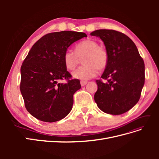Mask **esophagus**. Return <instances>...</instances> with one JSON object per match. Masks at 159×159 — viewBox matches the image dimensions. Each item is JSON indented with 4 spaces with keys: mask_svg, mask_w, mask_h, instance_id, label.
Returning <instances> with one entry per match:
<instances>
[{
    "mask_svg": "<svg viewBox=\"0 0 159 159\" xmlns=\"http://www.w3.org/2000/svg\"><path fill=\"white\" fill-rule=\"evenodd\" d=\"M87 81H80V84H81V86H84V85H85L86 84H87Z\"/></svg>",
    "mask_w": 159,
    "mask_h": 159,
    "instance_id": "1",
    "label": "esophagus"
}]
</instances>
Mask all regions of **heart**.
Wrapping results in <instances>:
<instances>
[{
	"instance_id": "obj_1",
	"label": "heart",
	"mask_w": 159,
	"mask_h": 159,
	"mask_svg": "<svg viewBox=\"0 0 159 159\" xmlns=\"http://www.w3.org/2000/svg\"><path fill=\"white\" fill-rule=\"evenodd\" d=\"M82 58L84 65L74 71L72 75L76 79L88 80L97 75L98 68L103 70L106 68L109 55L104 48L91 39L80 42L75 46V51L68 49L64 53V64L70 70H74Z\"/></svg>"
}]
</instances>
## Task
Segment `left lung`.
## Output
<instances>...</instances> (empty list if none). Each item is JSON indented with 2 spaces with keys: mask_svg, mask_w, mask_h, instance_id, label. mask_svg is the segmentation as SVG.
Segmentation results:
<instances>
[{
  "mask_svg": "<svg viewBox=\"0 0 159 159\" xmlns=\"http://www.w3.org/2000/svg\"><path fill=\"white\" fill-rule=\"evenodd\" d=\"M91 36L101 38L109 61L101 78L94 100L102 111L121 115L135 105L145 84V64L136 45L124 34L114 30H97Z\"/></svg>",
  "mask_w": 159,
  "mask_h": 159,
  "instance_id": "left-lung-1",
  "label": "left lung"
}]
</instances>
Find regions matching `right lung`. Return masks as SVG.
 Masks as SVG:
<instances>
[{"label":"right lung","instance_id":"add662e5","mask_svg":"<svg viewBox=\"0 0 159 159\" xmlns=\"http://www.w3.org/2000/svg\"><path fill=\"white\" fill-rule=\"evenodd\" d=\"M85 33L61 31L47 34L38 40L20 68V92L27 111L42 121L52 123L66 117L73 96L81 88L80 80H69L64 56L68 48ZM66 79V83L59 81Z\"/></svg>","mask_w":159,"mask_h":159}]
</instances>
